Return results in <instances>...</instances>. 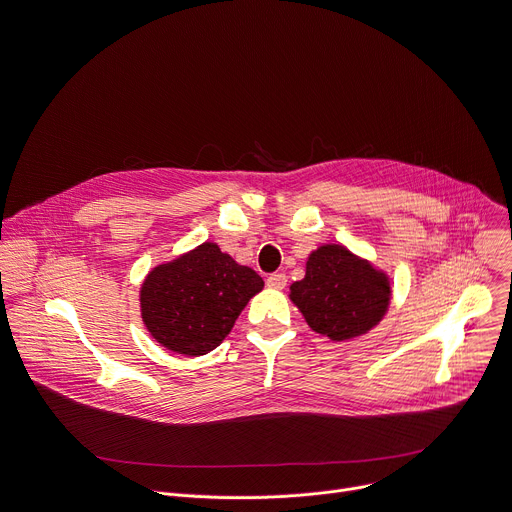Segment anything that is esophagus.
<instances>
[{"instance_id": "34e87169", "label": "esophagus", "mask_w": 512, "mask_h": 512, "mask_svg": "<svg viewBox=\"0 0 512 512\" xmlns=\"http://www.w3.org/2000/svg\"><path fill=\"white\" fill-rule=\"evenodd\" d=\"M266 285H268L270 289H285V287H287V274H282V272L270 274V276L266 278Z\"/></svg>"}]
</instances>
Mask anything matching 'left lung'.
<instances>
[{"label":"left lung","instance_id":"obj_1","mask_svg":"<svg viewBox=\"0 0 512 512\" xmlns=\"http://www.w3.org/2000/svg\"><path fill=\"white\" fill-rule=\"evenodd\" d=\"M291 299L313 331L344 342L384 317L390 285L370 262L344 246L327 244L309 256L305 278L291 285Z\"/></svg>","mask_w":512,"mask_h":512}]
</instances>
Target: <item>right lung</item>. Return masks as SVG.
Here are the masks:
<instances>
[{
  "mask_svg": "<svg viewBox=\"0 0 512 512\" xmlns=\"http://www.w3.org/2000/svg\"><path fill=\"white\" fill-rule=\"evenodd\" d=\"M262 287L260 274L205 242L146 276L140 291L142 319L164 348L203 356L223 342Z\"/></svg>",
  "mask_w": 512,
  "mask_h": 512,
  "instance_id": "obj_1",
  "label": "right lung"
}]
</instances>
